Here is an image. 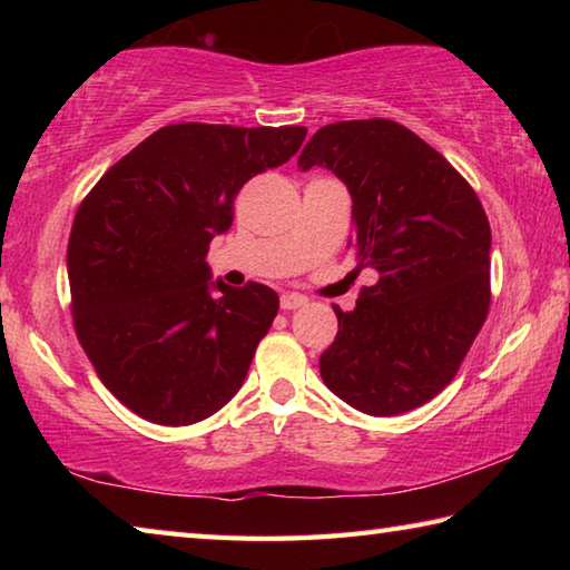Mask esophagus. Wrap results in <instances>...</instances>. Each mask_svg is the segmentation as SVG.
<instances>
[{
    "mask_svg": "<svg viewBox=\"0 0 570 570\" xmlns=\"http://www.w3.org/2000/svg\"><path fill=\"white\" fill-rule=\"evenodd\" d=\"M308 304V298L302 294H282V308L288 312V308H302Z\"/></svg>",
    "mask_w": 570,
    "mask_h": 570,
    "instance_id": "1",
    "label": "esophagus"
}]
</instances>
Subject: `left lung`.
Masks as SVG:
<instances>
[{"mask_svg":"<svg viewBox=\"0 0 570 570\" xmlns=\"http://www.w3.org/2000/svg\"><path fill=\"white\" fill-rule=\"evenodd\" d=\"M352 196L360 266L380 274L320 356L326 387L374 417L410 412L455 377L490 306V224L470 183L420 135L384 118L324 125L298 168Z\"/></svg>","mask_w":570,"mask_h":570,"instance_id":"8db88e82","label":"left lung"}]
</instances>
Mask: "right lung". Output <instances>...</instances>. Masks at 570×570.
<instances>
[{
  "instance_id": "obj_1",
  "label": "right lung",
  "mask_w": 570,
  "mask_h": 570,
  "mask_svg": "<svg viewBox=\"0 0 570 570\" xmlns=\"http://www.w3.org/2000/svg\"><path fill=\"white\" fill-rule=\"evenodd\" d=\"M304 138L302 125H166L77 208L67 244L77 340L142 420L200 422L244 384L278 296L256 282H210L208 244L234 224L244 183L284 166Z\"/></svg>"
}]
</instances>
